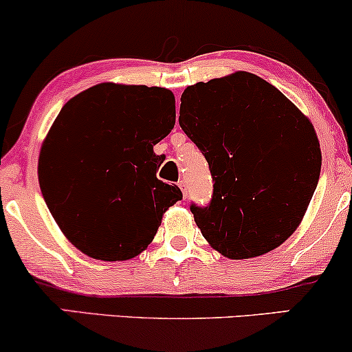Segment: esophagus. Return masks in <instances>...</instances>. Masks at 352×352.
<instances>
[{"mask_svg": "<svg viewBox=\"0 0 352 352\" xmlns=\"http://www.w3.org/2000/svg\"><path fill=\"white\" fill-rule=\"evenodd\" d=\"M179 187L182 190V193H184V199H187V187H185V182L184 180L179 182Z\"/></svg>", "mask_w": 352, "mask_h": 352, "instance_id": "esophagus-1", "label": "esophagus"}]
</instances>
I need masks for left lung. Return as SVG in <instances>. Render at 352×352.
<instances>
[{"instance_id":"left-lung-1","label":"left lung","mask_w":352,"mask_h":352,"mask_svg":"<svg viewBox=\"0 0 352 352\" xmlns=\"http://www.w3.org/2000/svg\"><path fill=\"white\" fill-rule=\"evenodd\" d=\"M180 102L182 131L213 179L208 207H190L201 235L230 260L278 248L300 227L319 180L311 120L246 71L188 86Z\"/></svg>"}]
</instances>
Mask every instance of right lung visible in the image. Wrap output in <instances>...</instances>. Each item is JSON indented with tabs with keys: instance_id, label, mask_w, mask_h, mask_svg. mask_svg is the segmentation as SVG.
I'll return each instance as SVG.
<instances>
[{
	"instance_id": "right-lung-1",
	"label": "right lung",
	"mask_w": 352,
	"mask_h": 352,
	"mask_svg": "<svg viewBox=\"0 0 352 352\" xmlns=\"http://www.w3.org/2000/svg\"><path fill=\"white\" fill-rule=\"evenodd\" d=\"M175 125L165 87L102 82L67 100L41 145L39 187L60 232L87 256L124 261L151 245L177 185L153 145Z\"/></svg>"
}]
</instances>
